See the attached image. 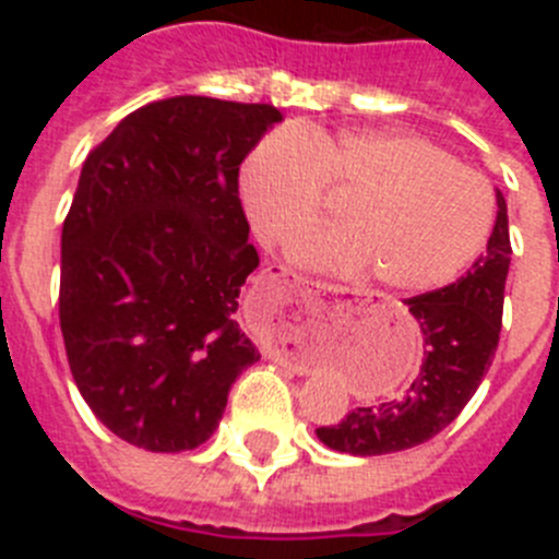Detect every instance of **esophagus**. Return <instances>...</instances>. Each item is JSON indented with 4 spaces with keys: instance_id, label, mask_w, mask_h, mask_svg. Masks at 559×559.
<instances>
[{
    "instance_id": "1",
    "label": "esophagus",
    "mask_w": 559,
    "mask_h": 559,
    "mask_svg": "<svg viewBox=\"0 0 559 559\" xmlns=\"http://www.w3.org/2000/svg\"><path fill=\"white\" fill-rule=\"evenodd\" d=\"M299 288H302L305 296H319L322 290H330L328 283L322 280H310V276H299Z\"/></svg>"
}]
</instances>
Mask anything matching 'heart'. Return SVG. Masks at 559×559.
<instances>
[{"mask_svg":"<svg viewBox=\"0 0 559 559\" xmlns=\"http://www.w3.org/2000/svg\"><path fill=\"white\" fill-rule=\"evenodd\" d=\"M240 201L260 240L285 243L333 192H347L338 224L310 226L290 257L310 269L369 274L423 294L456 280L492 229V190L471 167L406 131H276L240 165Z\"/></svg>","mask_w":559,"mask_h":559,"instance_id":"b5f03b06","label":"heart"}]
</instances>
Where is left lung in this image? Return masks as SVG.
Segmentation results:
<instances>
[{"label": "left lung", "mask_w": 559, "mask_h": 559, "mask_svg": "<svg viewBox=\"0 0 559 559\" xmlns=\"http://www.w3.org/2000/svg\"><path fill=\"white\" fill-rule=\"evenodd\" d=\"M496 204L487 251L473 269L445 288L406 299L426 341V358L412 386L403 397L380 406L353 408L338 426L316 428L324 445L353 456L408 451L451 426L476 394L498 349L503 285L512 257L501 192H496Z\"/></svg>", "instance_id": "obj_1"}]
</instances>
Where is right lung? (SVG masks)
<instances>
[{"mask_svg":"<svg viewBox=\"0 0 559 559\" xmlns=\"http://www.w3.org/2000/svg\"><path fill=\"white\" fill-rule=\"evenodd\" d=\"M280 120L269 103L167 97L128 114L83 162L58 316L83 400L131 445L199 448L260 360L235 322L260 265L237 173Z\"/></svg>","mask_w":559,"mask_h":559,"instance_id":"obj_1","label":"right lung"}]
</instances>
